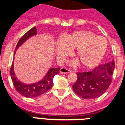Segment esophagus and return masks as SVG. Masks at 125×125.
<instances>
[{"mask_svg": "<svg viewBox=\"0 0 125 125\" xmlns=\"http://www.w3.org/2000/svg\"><path fill=\"white\" fill-rule=\"evenodd\" d=\"M71 72V71L69 69H68L67 68H65V67H62L60 69V73L61 74H67V73H69Z\"/></svg>", "mask_w": 125, "mask_h": 125, "instance_id": "obj_1", "label": "esophagus"}]
</instances>
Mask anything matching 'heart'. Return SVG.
Returning a JSON list of instances; mask_svg holds the SVG:
<instances>
[{
    "mask_svg": "<svg viewBox=\"0 0 125 125\" xmlns=\"http://www.w3.org/2000/svg\"><path fill=\"white\" fill-rule=\"evenodd\" d=\"M56 54L60 60H63L67 54L75 49V56L83 67L91 68L98 64L103 59L107 48L106 40L101 36L89 31H75L67 34L56 42ZM78 61L74 60L72 65H76Z\"/></svg>",
    "mask_w": 125,
    "mask_h": 125,
    "instance_id": "heart-1",
    "label": "heart"
}]
</instances>
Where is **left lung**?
<instances>
[{
  "label": "left lung",
  "mask_w": 125,
  "mask_h": 125,
  "mask_svg": "<svg viewBox=\"0 0 125 125\" xmlns=\"http://www.w3.org/2000/svg\"><path fill=\"white\" fill-rule=\"evenodd\" d=\"M115 67L114 60L100 65L92 71L77 73L76 82L73 84L74 92L86 99L98 98L110 86Z\"/></svg>",
  "instance_id": "left-lung-1"
}]
</instances>
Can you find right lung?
I'll list each match as a JSON object with an SVG mask.
<instances>
[{
    "instance_id": "right-lung-1",
    "label": "right lung",
    "mask_w": 125,
    "mask_h": 125,
    "mask_svg": "<svg viewBox=\"0 0 125 125\" xmlns=\"http://www.w3.org/2000/svg\"><path fill=\"white\" fill-rule=\"evenodd\" d=\"M36 34H37V29L36 27H34L27 31L26 34H24L17 43L15 52H14V56L19 47L23 44L30 37L34 36ZM60 69V67L49 69L43 79H42L39 82L31 84L24 83L17 79V77L15 76V72H14L13 63H12L11 69H10V74L11 76L13 85L17 92H19L22 96H25L26 98H35L48 91L52 87L54 76L58 74Z\"/></svg>"
}]
</instances>
